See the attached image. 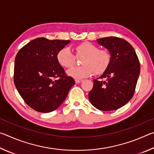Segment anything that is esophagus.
<instances>
[{
	"mask_svg": "<svg viewBox=\"0 0 154 154\" xmlns=\"http://www.w3.org/2000/svg\"><path fill=\"white\" fill-rule=\"evenodd\" d=\"M83 79H75V83H82L83 82Z\"/></svg>",
	"mask_w": 154,
	"mask_h": 154,
	"instance_id": "obj_1",
	"label": "esophagus"
}]
</instances>
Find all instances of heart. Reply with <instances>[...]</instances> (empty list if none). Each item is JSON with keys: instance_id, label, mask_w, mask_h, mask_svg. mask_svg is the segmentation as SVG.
<instances>
[{"instance_id": "b5f03b06", "label": "heart", "mask_w": 154, "mask_h": 154, "mask_svg": "<svg viewBox=\"0 0 154 154\" xmlns=\"http://www.w3.org/2000/svg\"><path fill=\"white\" fill-rule=\"evenodd\" d=\"M76 57L83 56L79 66L69 70L68 74L75 78L90 77L94 73L103 74L108 69L111 62V55L105 49H99L96 45L88 41L75 47ZM76 57L69 48H63L57 54V60L61 66L70 69L76 62Z\"/></svg>"}]
</instances>
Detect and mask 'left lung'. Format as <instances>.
<instances>
[{
  "label": "left lung",
  "instance_id": "8db88e82",
  "mask_svg": "<svg viewBox=\"0 0 154 154\" xmlns=\"http://www.w3.org/2000/svg\"><path fill=\"white\" fill-rule=\"evenodd\" d=\"M109 49L111 62L101 76L94 79L88 97L101 111H113L126 105L133 96L140 74V63L135 50L123 38L110 36L97 39Z\"/></svg>",
  "mask_w": 154,
  "mask_h": 154
}]
</instances>
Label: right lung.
Segmentation results:
<instances>
[{"instance_id":"add662e5","label":"right lung","mask_w":154,"mask_h":154,"mask_svg":"<svg viewBox=\"0 0 154 154\" xmlns=\"http://www.w3.org/2000/svg\"><path fill=\"white\" fill-rule=\"evenodd\" d=\"M70 40L40 37L30 41L15 56V87L27 105L49 113L59 107L75 83L57 60V54Z\"/></svg>"}]
</instances>
